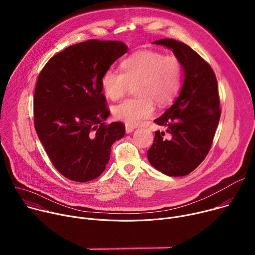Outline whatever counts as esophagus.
<instances>
[{"mask_svg":"<svg viewBox=\"0 0 255 255\" xmlns=\"http://www.w3.org/2000/svg\"><path fill=\"white\" fill-rule=\"evenodd\" d=\"M125 130H126V133H131L134 130V127L130 126V125H126L125 126Z\"/></svg>","mask_w":255,"mask_h":255,"instance_id":"obj_1","label":"esophagus"}]
</instances>
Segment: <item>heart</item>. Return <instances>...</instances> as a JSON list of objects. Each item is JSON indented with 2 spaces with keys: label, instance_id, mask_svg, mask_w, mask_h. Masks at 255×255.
<instances>
[{
  "label": "heart",
  "instance_id": "b5f03b06",
  "mask_svg": "<svg viewBox=\"0 0 255 255\" xmlns=\"http://www.w3.org/2000/svg\"><path fill=\"white\" fill-rule=\"evenodd\" d=\"M122 71L108 68L101 85L111 100L122 98L135 86L137 97L124 100L112 108L115 119L128 125H137L150 117L154 111L153 101L158 105L169 104L183 84L184 70L179 58L159 51H138L121 63Z\"/></svg>",
  "mask_w": 255,
  "mask_h": 255
}]
</instances>
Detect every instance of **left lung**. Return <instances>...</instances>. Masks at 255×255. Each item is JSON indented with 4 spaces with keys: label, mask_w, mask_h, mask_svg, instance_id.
<instances>
[{
    "label": "left lung",
    "mask_w": 255,
    "mask_h": 255,
    "mask_svg": "<svg viewBox=\"0 0 255 255\" xmlns=\"http://www.w3.org/2000/svg\"><path fill=\"white\" fill-rule=\"evenodd\" d=\"M153 43L172 49L185 81L172 106L154 120L166 131L155 132L147 157L162 173L184 176L200 165L212 146L221 116L217 79L211 65L189 45L170 38Z\"/></svg>",
    "instance_id": "left-lung-1"
}]
</instances>
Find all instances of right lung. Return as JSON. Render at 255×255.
Here are the masks:
<instances>
[{
    "label": "right lung",
    "instance_id": "obj_1",
    "mask_svg": "<svg viewBox=\"0 0 255 255\" xmlns=\"http://www.w3.org/2000/svg\"><path fill=\"white\" fill-rule=\"evenodd\" d=\"M128 50L121 41L91 39L66 47L40 71L35 87V130L54 167L86 183L105 170L111 147L125 135L102 93L104 72Z\"/></svg>",
    "mask_w": 255,
    "mask_h": 255
}]
</instances>
